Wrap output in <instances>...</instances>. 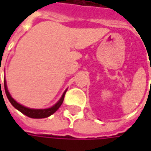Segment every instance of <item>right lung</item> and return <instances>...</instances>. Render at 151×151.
Returning <instances> with one entry per match:
<instances>
[{
    "label": "right lung",
    "mask_w": 151,
    "mask_h": 151,
    "mask_svg": "<svg viewBox=\"0 0 151 151\" xmlns=\"http://www.w3.org/2000/svg\"><path fill=\"white\" fill-rule=\"evenodd\" d=\"M1 82V81H0ZM4 87H5V91H6V95L8 98L9 101L12 103V105L17 109L18 111H20L21 113H23L24 115H26L29 118H32V119H44V118H48L50 117V115H52L53 113H55L61 106V104L63 103L64 101V97L65 95V92H66L67 89L63 93V95L61 96L60 98V100L55 103V105H53L52 107H48V108H44V109H35V108H29V107H27L23 105H22L20 103H18L17 101L14 100L12 98V96H11L10 92L8 91L7 89V86H6V78L4 79Z\"/></svg>",
    "instance_id": "right-lung-1"
}]
</instances>
